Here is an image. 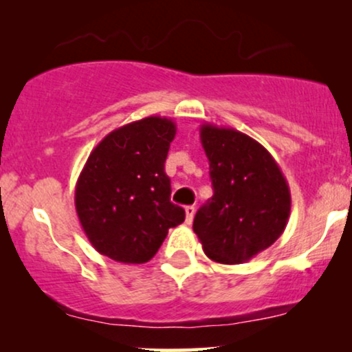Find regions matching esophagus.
Wrapping results in <instances>:
<instances>
[{"label":"esophagus","mask_w":352,"mask_h":352,"mask_svg":"<svg viewBox=\"0 0 352 352\" xmlns=\"http://www.w3.org/2000/svg\"><path fill=\"white\" fill-rule=\"evenodd\" d=\"M193 215H195V207H193V205L185 207V221H187V223H192Z\"/></svg>","instance_id":"esophagus-1"}]
</instances>
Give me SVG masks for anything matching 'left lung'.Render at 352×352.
Instances as JSON below:
<instances>
[{
	"label": "left lung",
	"mask_w": 352,
	"mask_h": 352,
	"mask_svg": "<svg viewBox=\"0 0 352 352\" xmlns=\"http://www.w3.org/2000/svg\"><path fill=\"white\" fill-rule=\"evenodd\" d=\"M213 197L193 232L210 260L238 265L272 246L288 223L292 193L280 165L260 142L232 127L200 125Z\"/></svg>",
	"instance_id": "left-lung-1"
}]
</instances>
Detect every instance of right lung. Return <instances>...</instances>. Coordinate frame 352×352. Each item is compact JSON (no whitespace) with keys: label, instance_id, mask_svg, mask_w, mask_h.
Here are the masks:
<instances>
[{"label":"right lung","instance_id":"right-lung-1","mask_svg":"<svg viewBox=\"0 0 352 352\" xmlns=\"http://www.w3.org/2000/svg\"><path fill=\"white\" fill-rule=\"evenodd\" d=\"M175 134L172 119L144 117L109 132L91 152L74 204L96 252L119 263H147L168 228L185 220L164 170Z\"/></svg>","mask_w":352,"mask_h":352}]
</instances>
